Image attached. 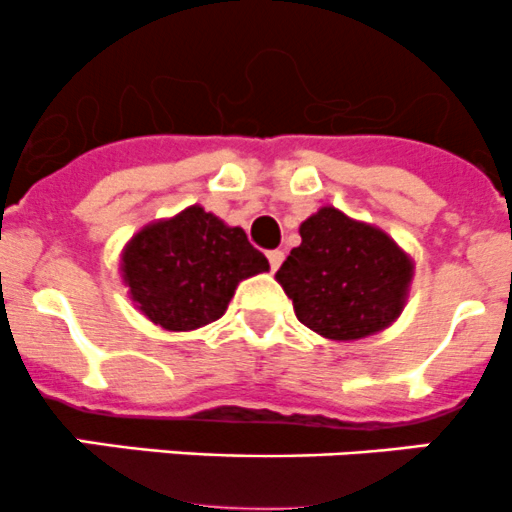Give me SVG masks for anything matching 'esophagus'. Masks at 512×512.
<instances>
[{
  "label": "esophagus",
  "mask_w": 512,
  "mask_h": 512,
  "mask_svg": "<svg viewBox=\"0 0 512 512\" xmlns=\"http://www.w3.org/2000/svg\"><path fill=\"white\" fill-rule=\"evenodd\" d=\"M267 260H270L272 272H275L277 267L282 265V260H285V252H282V250H270V252H267Z\"/></svg>",
  "instance_id": "esophagus-1"
}]
</instances>
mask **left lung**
Masks as SVG:
<instances>
[{"label": "left lung", "instance_id": "obj_1", "mask_svg": "<svg viewBox=\"0 0 512 512\" xmlns=\"http://www.w3.org/2000/svg\"><path fill=\"white\" fill-rule=\"evenodd\" d=\"M277 270L304 327L337 342L369 337L401 314L414 265L386 232L322 208Z\"/></svg>", "mask_w": 512, "mask_h": 512}]
</instances>
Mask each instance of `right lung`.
<instances>
[{"label": "right lung", "mask_w": 512, "mask_h": 512, "mask_svg": "<svg viewBox=\"0 0 512 512\" xmlns=\"http://www.w3.org/2000/svg\"><path fill=\"white\" fill-rule=\"evenodd\" d=\"M121 260L133 302L170 332L220 319L242 280L270 270L242 227H227L200 205L143 227Z\"/></svg>", "instance_id": "add662e5"}]
</instances>
